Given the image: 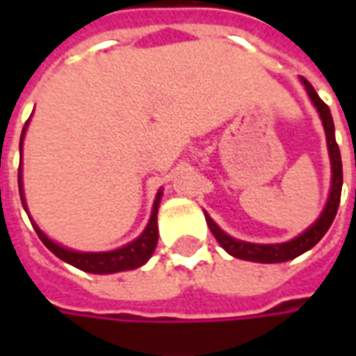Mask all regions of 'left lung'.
I'll return each instance as SVG.
<instances>
[{"instance_id": "left-lung-1", "label": "left lung", "mask_w": 356, "mask_h": 356, "mask_svg": "<svg viewBox=\"0 0 356 356\" xmlns=\"http://www.w3.org/2000/svg\"><path fill=\"white\" fill-rule=\"evenodd\" d=\"M301 83L307 90L311 103L315 104L319 117H321L323 129H325V136H327V150H329V158H331V190H329V198L319 213V218L311 224V226L301 232L297 238L283 241V243H252V241H243V239H236L227 236L222 227L213 222L212 218L206 213V222L210 226V232L213 238L218 239V243L226 250L229 255L238 257V259H245V261H255V264H281V261H289L297 255L305 253L311 250L319 239L327 234V229L331 227L335 213L339 210V202H341V188H343V162H341V152L335 140V124H333V117L329 106L319 99V95L311 87L307 79L301 76Z\"/></svg>"}]
</instances>
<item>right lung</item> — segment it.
I'll return each instance as SVG.
<instances>
[{"mask_svg": "<svg viewBox=\"0 0 356 356\" xmlns=\"http://www.w3.org/2000/svg\"><path fill=\"white\" fill-rule=\"evenodd\" d=\"M27 124L29 120L25 122L23 127V132H21V140H19V154L23 150V136H25V130H27ZM17 182H19V196L21 204L25 208V212L29 216V210H27V204H25V196H23V178H21V166L19 174H17ZM160 200H162V190H158L156 198H154V206H152V213H150V220L144 227V232L136 239H132L130 243L122 245V248H117L113 252H76V250H71V248H65L61 243L53 241V239L45 236L39 226L31 220L35 232L39 239L47 245V250L55 253L59 259H63L65 264L76 267L81 271H87V273H99V275H104V273H118V271H129V269H136V267L144 266L150 255L154 253L158 243V206H160Z\"/></svg>", "mask_w": 356, "mask_h": 356, "instance_id": "right-lung-1", "label": "right lung"}]
</instances>
